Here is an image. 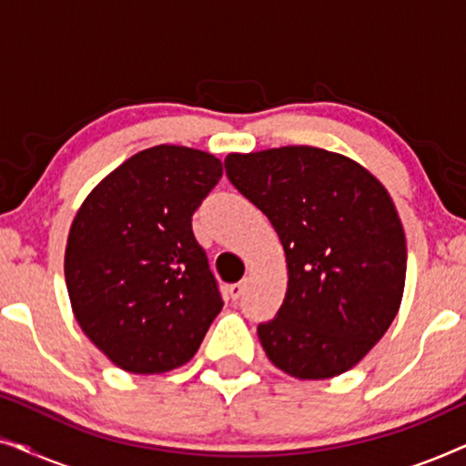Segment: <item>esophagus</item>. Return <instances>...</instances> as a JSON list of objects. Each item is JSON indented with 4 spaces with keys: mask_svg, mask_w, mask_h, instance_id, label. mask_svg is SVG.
Returning <instances> with one entry per match:
<instances>
[{
    "mask_svg": "<svg viewBox=\"0 0 466 466\" xmlns=\"http://www.w3.org/2000/svg\"><path fill=\"white\" fill-rule=\"evenodd\" d=\"M244 290H246V284L244 282H238V284L228 286V295H231L233 301H235V299H239L241 295H244Z\"/></svg>",
    "mask_w": 466,
    "mask_h": 466,
    "instance_id": "obj_1",
    "label": "esophagus"
}]
</instances>
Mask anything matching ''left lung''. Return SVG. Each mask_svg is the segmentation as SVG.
I'll list each match as a JSON object with an SVG mask.
<instances>
[{"label": "left lung", "mask_w": 466, "mask_h": 466, "mask_svg": "<svg viewBox=\"0 0 466 466\" xmlns=\"http://www.w3.org/2000/svg\"><path fill=\"white\" fill-rule=\"evenodd\" d=\"M225 169L286 254L284 303L257 329L267 359L297 380L352 369L403 299L407 246L388 190L352 158L314 146L233 152Z\"/></svg>", "instance_id": "left-lung-1"}]
</instances>
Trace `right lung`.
<instances>
[{
    "label": "right lung",
    "instance_id": "1",
    "mask_svg": "<svg viewBox=\"0 0 466 466\" xmlns=\"http://www.w3.org/2000/svg\"><path fill=\"white\" fill-rule=\"evenodd\" d=\"M222 177L214 155L152 146L107 174L72 222L66 284L85 335L129 373L193 359L222 309L193 214Z\"/></svg>",
    "mask_w": 466,
    "mask_h": 466
}]
</instances>
